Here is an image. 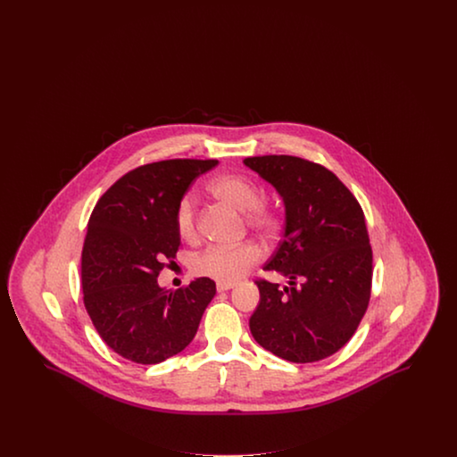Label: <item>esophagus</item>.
Here are the masks:
<instances>
[{"instance_id": "esophagus-1", "label": "esophagus", "mask_w": 457, "mask_h": 457, "mask_svg": "<svg viewBox=\"0 0 457 457\" xmlns=\"http://www.w3.org/2000/svg\"><path fill=\"white\" fill-rule=\"evenodd\" d=\"M237 283H226V281H218V291H228L231 287H235Z\"/></svg>"}]
</instances>
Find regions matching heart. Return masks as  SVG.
<instances>
[{"instance_id": "obj_1", "label": "heart", "mask_w": 457, "mask_h": 457, "mask_svg": "<svg viewBox=\"0 0 457 457\" xmlns=\"http://www.w3.org/2000/svg\"><path fill=\"white\" fill-rule=\"evenodd\" d=\"M211 192L237 211H243L245 222L250 229L263 237L276 235L281 216L276 207L261 200V187L252 178L238 173L220 174L212 179ZM174 226L179 238L195 241L198 226L195 202L192 196L183 195L179 198L174 209ZM261 259V246L253 241H243L235 246H209L196 255L192 267L196 276L233 283Z\"/></svg>"}]
</instances>
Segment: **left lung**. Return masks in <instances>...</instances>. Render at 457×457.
I'll use <instances>...</instances> for the list:
<instances>
[{"label": "left lung", "instance_id": "1", "mask_svg": "<svg viewBox=\"0 0 457 457\" xmlns=\"http://www.w3.org/2000/svg\"><path fill=\"white\" fill-rule=\"evenodd\" d=\"M286 205L284 238L259 278L261 303L250 330L262 348L293 363H313L343 348L371 295L373 255L365 214L348 187L324 166L295 155L246 157Z\"/></svg>", "mask_w": 457, "mask_h": 457}]
</instances>
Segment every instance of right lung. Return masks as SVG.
<instances>
[{"mask_svg":"<svg viewBox=\"0 0 457 457\" xmlns=\"http://www.w3.org/2000/svg\"><path fill=\"white\" fill-rule=\"evenodd\" d=\"M216 159H168L138 166L101 196L82 248V289L88 317L120 356L155 365L187 348L216 295L200 278L162 289L159 272L179 246L174 209L192 181Z\"/></svg>","mask_w":457,"mask_h":457,"instance_id":"obj_1","label":"right lung"}]
</instances>
